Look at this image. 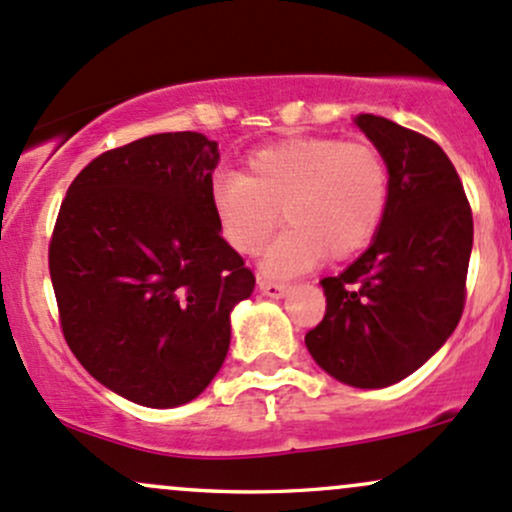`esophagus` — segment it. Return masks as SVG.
I'll list each match as a JSON object with an SVG mask.
<instances>
[{
  "label": "esophagus",
  "mask_w": 512,
  "mask_h": 512,
  "mask_svg": "<svg viewBox=\"0 0 512 512\" xmlns=\"http://www.w3.org/2000/svg\"><path fill=\"white\" fill-rule=\"evenodd\" d=\"M258 288H261V293L268 295V298H283V295L288 293L290 285L271 278H258Z\"/></svg>",
  "instance_id": "obj_1"
}]
</instances>
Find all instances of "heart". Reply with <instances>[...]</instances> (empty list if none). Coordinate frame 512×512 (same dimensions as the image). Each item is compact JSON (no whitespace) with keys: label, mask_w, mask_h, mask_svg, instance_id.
I'll use <instances>...</instances> for the list:
<instances>
[{"label":"heart","mask_w":512,"mask_h":512,"mask_svg":"<svg viewBox=\"0 0 512 512\" xmlns=\"http://www.w3.org/2000/svg\"><path fill=\"white\" fill-rule=\"evenodd\" d=\"M390 173L366 141L307 136L251 153L241 175H219L210 190L222 239L244 256L266 249L280 224L290 229L263 261L268 276H290L324 256L359 254L381 229Z\"/></svg>","instance_id":"obj_1"}]
</instances>
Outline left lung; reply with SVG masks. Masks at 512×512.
I'll use <instances>...</instances> for the list:
<instances>
[{
  "mask_svg": "<svg viewBox=\"0 0 512 512\" xmlns=\"http://www.w3.org/2000/svg\"><path fill=\"white\" fill-rule=\"evenodd\" d=\"M354 122L388 163V210L364 254L320 280L327 312L305 344L346 386L386 388L425 364L459 324L474 217L432 139L373 114Z\"/></svg>",
  "mask_w": 512,
  "mask_h": 512,
  "instance_id": "left-lung-1",
  "label": "left lung"
}]
</instances>
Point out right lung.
<instances>
[{
    "mask_svg": "<svg viewBox=\"0 0 512 512\" xmlns=\"http://www.w3.org/2000/svg\"><path fill=\"white\" fill-rule=\"evenodd\" d=\"M217 141L153 134L80 170L48 246L60 329L92 378L131 403L202 393L232 339L229 312L256 278L214 219Z\"/></svg>",
    "mask_w": 512,
    "mask_h": 512,
    "instance_id": "1",
    "label": "right lung"
}]
</instances>
